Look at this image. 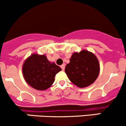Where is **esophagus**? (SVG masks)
<instances>
[{
	"mask_svg": "<svg viewBox=\"0 0 126 126\" xmlns=\"http://www.w3.org/2000/svg\"><path fill=\"white\" fill-rule=\"evenodd\" d=\"M61 68H62V70H64V68H65V64H63L62 65H61Z\"/></svg>",
	"mask_w": 126,
	"mask_h": 126,
	"instance_id": "esophagus-1",
	"label": "esophagus"
}]
</instances>
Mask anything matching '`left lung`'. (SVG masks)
<instances>
[{
  "instance_id": "8db88e82",
  "label": "left lung",
  "mask_w": 126,
  "mask_h": 126,
  "mask_svg": "<svg viewBox=\"0 0 126 126\" xmlns=\"http://www.w3.org/2000/svg\"><path fill=\"white\" fill-rule=\"evenodd\" d=\"M65 72L72 83L80 88L92 84L99 74V64L96 57L87 50L72 54Z\"/></svg>"
}]
</instances>
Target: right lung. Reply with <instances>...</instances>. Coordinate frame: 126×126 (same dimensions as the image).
Instances as JSON below:
<instances>
[{"instance_id":"add662e5","label":"right lung","mask_w":126,"mask_h":126,"mask_svg":"<svg viewBox=\"0 0 126 126\" xmlns=\"http://www.w3.org/2000/svg\"><path fill=\"white\" fill-rule=\"evenodd\" d=\"M62 69L51 63L46 55L33 54L24 62L22 67L24 77L32 87L38 90L49 88L55 80V75Z\"/></svg>"}]
</instances>
